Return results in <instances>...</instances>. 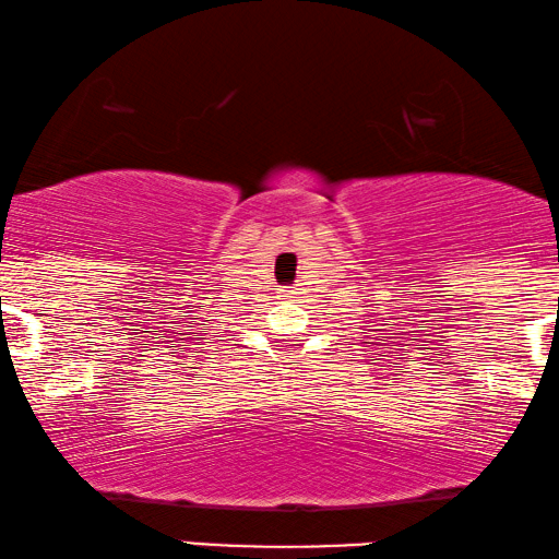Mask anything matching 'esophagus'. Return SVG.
<instances>
[{
  "label": "esophagus",
  "instance_id": "1",
  "mask_svg": "<svg viewBox=\"0 0 559 559\" xmlns=\"http://www.w3.org/2000/svg\"><path fill=\"white\" fill-rule=\"evenodd\" d=\"M282 297H285V300H289V297H295V289H282Z\"/></svg>",
  "mask_w": 559,
  "mask_h": 559
}]
</instances>
